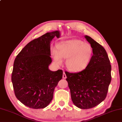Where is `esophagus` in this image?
Segmentation results:
<instances>
[{
    "label": "esophagus",
    "mask_w": 122,
    "mask_h": 122,
    "mask_svg": "<svg viewBox=\"0 0 122 122\" xmlns=\"http://www.w3.org/2000/svg\"><path fill=\"white\" fill-rule=\"evenodd\" d=\"M63 79H66V78H67V76H66V73H65V72L63 73Z\"/></svg>",
    "instance_id": "1"
}]
</instances>
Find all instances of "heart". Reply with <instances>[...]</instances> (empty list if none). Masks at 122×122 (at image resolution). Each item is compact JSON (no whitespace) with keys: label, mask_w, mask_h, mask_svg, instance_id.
Returning <instances> with one entry per match:
<instances>
[{"label":"heart","mask_w":122,"mask_h":122,"mask_svg":"<svg viewBox=\"0 0 122 122\" xmlns=\"http://www.w3.org/2000/svg\"><path fill=\"white\" fill-rule=\"evenodd\" d=\"M52 53L57 64L62 63V59H67L68 69L78 72L88 67L93 56V50L90 43L79 39H72L59 43L58 50L53 47Z\"/></svg>","instance_id":"1"}]
</instances>
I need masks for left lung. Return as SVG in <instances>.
Returning <instances> with one entry per match:
<instances>
[{"label": "left lung", "instance_id": "obj_1", "mask_svg": "<svg viewBox=\"0 0 122 122\" xmlns=\"http://www.w3.org/2000/svg\"><path fill=\"white\" fill-rule=\"evenodd\" d=\"M93 55L88 67L76 73L66 71L71 97L76 106L82 109L94 108L105 99L111 81V66L104 47L88 36Z\"/></svg>", "mask_w": 122, "mask_h": 122}]
</instances>
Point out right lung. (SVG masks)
I'll use <instances>...</instances> for the list:
<instances>
[{
	"instance_id": "1",
	"label": "right lung",
	"mask_w": 122,
	"mask_h": 122,
	"mask_svg": "<svg viewBox=\"0 0 122 122\" xmlns=\"http://www.w3.org/2000/svg\"><path fill=\"white\" fill-rule=\"evenodd\" d=\"M56 30L29 42L15 59L11 80L17 99L32 109H43L51 102L53 93L63 77V71L49 69L52 63L50 43L56 36Z\"/></svg>"
}]
</instances>
